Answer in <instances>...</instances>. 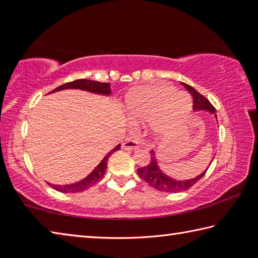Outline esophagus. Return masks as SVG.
Wrapping results in <instances>:
<instances>
[{"label":"esophagus","mask_w":258,"mask_h":258,"mask_svg":"<svg viewBox=\"0 0 258 258\" xmlns=\"http://www.w3.org/2000/svg\"><path fill=\"white\" fill-rule=\"evenodd\" d=\"M139 147H140V142L135 139H128L123 143V148L127 150H135V149H138Z\"/></svg>","instance_id":"34e87169"}]
</instances>
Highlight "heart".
Segmentation results:
<instances>
[{
  "label": "heart",
  "instance_id": "heart-1",
  "mask_svg": "<svg viewBox=\"0 0 258 258\" xmlns=\"http://www.w3.org/2000/svg\"><path fill=\"white\" fill-rule=\"evenodd\" d=\"M126 111L138 121L150 120L152 131L166 135L177 127L191 111L192 103L186 93L167 84L139 87L126 98Z\"/></svg>",
  "mask_w": 258,
  "mask_h": 258
}]
</instances>
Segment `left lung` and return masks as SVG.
Segmentation results:
<instances>
[{"label":"left lung","mask_w":258,"mask_h":258,"mask_svg":"<svg viewBox=\"0 0 258 258\" xmlns=\"http://www.w3.org/2000/svg\"><path fill=\"white\" fill-rule=\"evenodd\" d=\"M182 84L187 91H189L190 94L192 95V98H194V109L195 110H207V111H211L212 113H215V108H214L213 104L208 101V99H206L204 95L200 94L198 91H196L192 86L185 84V83H182ZM150 156H151L150 163L147 166H143V167L139 168L138 174L143 181H146L148 184L152 187H155V189H157L158 191L173 192V194H176V192H181V191H185L187 189H190L192 185H195L196 183H197L200 178H202L205 174H206L207 169H208L207 168L206 171L203 172L200 175H198L195 178H191V180H185V181L174 180V178L167 176L166 174H164L160 171L158 165H157L154 150L150 151ZM213 159H214V157H213ZM212 161H211V164H212Z\"/></svg>","instance_id":"1"}]
</instances>
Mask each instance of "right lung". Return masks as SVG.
Listing matches in <instances>:
<instances>
[{"mask_svg": "<svg viewBox=\"0 0 258 258\" xmlns=\"http://www.w3.org/2000/svg\"><path fill=\"white\" fill-rule=\"evenodd\" d=\"M66 89H80V90H85V91H90V92L93 93H99V94H110V84L109 83H101V82H97V81H90V80H76L73 82L66 83V84L60 85L59 87H56L51 92H55V91H60V90H66ZM120 149V145L113 148L112 150H110L107 154V156L101 160L97 167L94 168V171L90 174L89 176H86L85 178H83L82 181L74 183V184H66V185H55V184H49L53 187L54 190L59 191V192H64V194H68V192H82L86 189H89L92 185H94L95 183H98L104 175V172L107 169V160L109 157H110L113 152Z\"/></svg>", "mask_w": 258, "mask_h": 258, "instance_id": "1", "label": "right lung"}]
</instances>
